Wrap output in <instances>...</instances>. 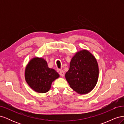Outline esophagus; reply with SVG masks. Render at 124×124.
Wrapping results in <instances>:
<instances>
[{"mask_svg":"<svg viewBox=\"0 0 124 124\" xmlns=\"http://www.w3.org/2000/svg\"><path fill=\"white\" fill-rule=\"evenodd\" d=\"M59 74H60V76H61V77H63V76H64V75H65V72H64V71H63V70L60 71V72H59Z\"/></svg>","mask_w":124,"mask_h":124,"instance_id":"esophagus-1","label":"esophagus"}]
</instances>
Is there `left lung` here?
Returning a JSON list of instances; mask_svg holds the SVG:
<instances>
[{"label":"left lung","mask_w":124,"mask_h":124,"mask_svg":"<svg viewBox=\"0 0 124 124\" xmlns=\"http://www.w3.org/2000/svg\"><path fill=\"white\" fill-rule=\"evenodd\" d=\"M99 76L97 60L86 50L77 52L71 59L66 79L73 91L81 95L86 94L94 88Z\"/></svg>","instance_id":"obj_1"}]
</instances>
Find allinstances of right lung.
I'll use <instances>...</instances> for the list:
<instances>
[{
    "mask_svg": "<svg viewBox=\"0 0 124 124\" xmlns=\"http://www.w3.org/2000/svg\"><path fill=\"white\" fill-rule=\"evenodd\" d=\"M59 77V74L48 68L46 61L42 58H32L25 68V80L30 87L37 93L47 92L52 82Z\"/></svg>",
    "mask_w": 124,
    "mask_h": 124,
    "instance_id": "add662e5",
    "label": "right lung"
}]
</instances>
